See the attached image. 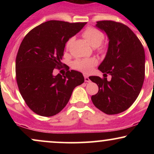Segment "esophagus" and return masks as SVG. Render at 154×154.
I'll return each mask as SVG.
<instances>
[{
    "label": "esophagus",
    "instance_id": "obj_1",
    "mask_svg": "<svg viewBox=\"0 0 154 154\" xmlns=\"http://www.w3.org/2000/svg\"><path fill=\"white\" fill-rule=\"evenodd\" d=\"M85 81L86 82H91V79H90L89 77H88V76L85 75Z\"/></svg>",
    "mask_w": 154,
    "mask_h": 154
}]
</instances>
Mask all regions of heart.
<instances>
[{"label":"heart","mask_w":154,"mask_h":154,"mask_svg":"<svg viewBox=\"0 0 154 154\" xmlns=\"http://www.w3.org/2000/svg\"><path fill=\"white\" fill-rule=\"evenodd\" d=\"M83 38L85 39L88 43L93 48L98 47L103 42L104 35L101 31L94 27H88L82 33ZM74 38H71L66 42V46L69 48L71 45ZM97 63V60L93 58L91 59H79L74 61L73 67L85 73H88L91 71L92 68Z\"/></svg>","instance_id":"heart-1"}]
</instances>
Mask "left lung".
Wrapping results in <instances>:
<instances>
[{
	"mask_svg": "<svg viewBox=\"0 0 154 154\" xmlns=\"http://www.w3.org/2000/svg\"><path fill=\"white\" fill-rule=\"evenodd\" d=\"M96 27L105 32L109 47L105 59L98 66L103 78H89L98 86L92 95L95 106L106 114L123 112L135 102L145 77V52L142 43L128 26L114 21L97 22ZM107 74L112 76L107 80Z\"/></svg>",
	"mask_w": 154,
	"mask_h": 154,
	"instance_id": "1",
	"label": "left lung"
}]
</instances>
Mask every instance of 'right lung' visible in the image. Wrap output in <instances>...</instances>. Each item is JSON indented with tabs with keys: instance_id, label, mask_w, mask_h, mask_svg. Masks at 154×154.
Here are the masks:
<instances>
[{
	"instance_id": "obj_1",
	"label": "right lung",
	"mask_w": 154,
	"mask_h": 154,
	"mask_svg": "<svg viewBox=\"0 0 154 154\" xmlns=\"http://www.w3.org/2000/svg\"><path fill=\"white\" fill-rule=\"evenodd\" d=\"M86 22L51 20L32 29L23 39L16 59V78L26 105L37 114L52 116L66 106L75 88L84 82L81 72L68 70L53 75L62 66L65 45Z\"/></svg>"
}]
</instances>
